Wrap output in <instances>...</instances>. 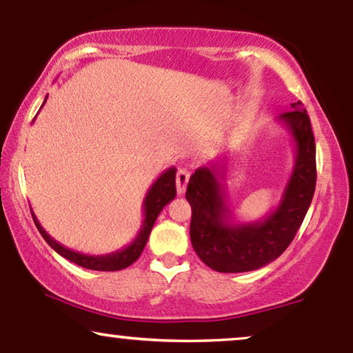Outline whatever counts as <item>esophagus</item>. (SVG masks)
Here are the masks:
<instances>
[{"label":"esophagus","instance_id":"1","mask_svg":"<svg viewBox=\"0 0 353 353\" xmlns=\"http://www.w3.org/2000/svg\"><path fill=\"white\" fill-rule=\"evenodd\" d=\"M189 177H190V172L188 171V169L181 168L179 171H177L176 184H177V194H179V196H182V194L185 192V188H188Z\"/></svg>","mask_w":353,"mask_h":353}]
</instances>
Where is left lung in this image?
I'll list each match as a JSON object with an SVG mask.
<instances>
[{"label":"left lung","mask_w":353,"mask_h":353,"mask_svg":"<svg viewBox=\"0 0 353 353\" xmlns=\"http://www.w3.org/2000/svg\"><path fill=\"white\" fill-rule=\"evenodd\" d=\"M295 144V164L277 208L255 222H239L225 204V168L212 163L190 176L185 199L192 209L190 242L199 259L217 272L236 274L261 269L275 261L303 222L314 197L315 139L302 103L282 112Z\"/></svg>","instance_id":"left-lung-1"}]
</instances>
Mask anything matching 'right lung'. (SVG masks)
Here are the masks:
<instances>
[{"label":"right lung","mask_w":353,"mask_h":353,"mask_svg":"<svg viewBox=\"0 0 353 353\" xmlns=\"http://www.w3.org/2000/svg\"><path fill=\"white\" fill-rule=\"evenodd\" d=\"M46 99H44V103H46ZM174 197H176V168H169L165 169L159 177H157L156 182L151 185V189H149L148 194H145L144 202H143L144 221L134 241H132L129 245H125L124 249L116 250V252H111L106 255L81 254V252H76V250L68 249V247L61 245L59 242H56L54 239H52L50 234L43 229V225L39 224V221L36 219L33 210H31V216H33L36 228H38L39 232H41L44 241L51 245V249H54L59 255H63L64 259H68V261L84 267V269L103 270V272H114V270L125 269V267L134 264L137 259H139V255L144 250L145 242H148L149 234H151L152 225L154 222H156L157 216H159L161 210H163L165 205L174 199Z\"/></svg>","instance_id":"1"}]
</instances>
